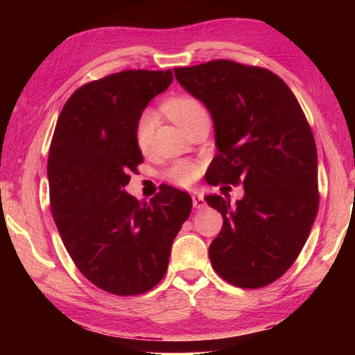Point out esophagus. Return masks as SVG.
<instances>
[{
    "mask_svg": "<svg viewBox=\"0 0 355 355\" xmlns=\"http://www.w3.org/2000/svg\"><path fill=\"white\" fill-rule=\"evenodd\" d=\"M192 205H194V208L197 209H202L205 208V200H203V197L199 194V192H192Z\"/></svg>",
    "mask_w": 355,
    "mask_h": 355,
    "instance_id": "1",
    "label": "esophagus"
}]
</instances>
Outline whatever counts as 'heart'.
Returning a JSON list of instances; mask_svg holds the SVG:
<instances>
[{"label":"heart","mask_w":355,"mask_h":355,"mask_svg":"<svg viewBox=\"0 0 355 355\" xmlns=\"http://www.w3.org/2000/svg\"><path fill=\"white\" fill-rule=\"evenodd\" d=\"M164 111L167 116H169L173 122L183 130L188 127L196 117H199L200 114L207 112L200 101L194 97H191V95H180V97L169 98L164 103ZM155 123H156L155 114L150 111L144 112L139 117V120H137L135 139H136L137 147H139V150H142V152L148 150L150 144H152ZM166 177L167 180H171V182L177 183L180 186H189L191 183L196 182L197 177H199V167H197L194 163H191V161H178V163H175L167 169Z\"/></svg>","instance_id":"b5f03b06"}]
</instances>
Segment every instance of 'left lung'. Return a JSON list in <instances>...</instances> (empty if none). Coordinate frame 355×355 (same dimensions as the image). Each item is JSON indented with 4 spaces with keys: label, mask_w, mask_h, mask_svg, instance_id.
I'll list each match as a JSON object with an SVG mask.
<instances>
[{
    "label": "left lung",
    "mask_w": 355,
    "mask_h": 355,
    "mask_svg": "<svg viewBox=\"0 0 355 355\" xmlns=\"http://www.w3.org/2000/svg\"><path fill=\"white\" fill-rule=\"evenodd\" d=\"M173 71L211 114L218 153L207 182L244 184L236 203L205 197L224 219L209 244L213 269L239 288L272 284L302 250L320 203L307 119L285 81L266 69L219 59Z\"/></svg>",
    "instance_id": "1"
}]
</instances>
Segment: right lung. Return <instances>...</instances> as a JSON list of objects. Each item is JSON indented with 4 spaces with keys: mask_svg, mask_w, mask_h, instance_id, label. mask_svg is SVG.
<instances>
[{
    "mask_svg": "<svg viewBox=\"0 0 355 355\" xmlns=\"http://www.w3.org/2000/svg\"><path fill=\"white\" fill-rule=\"evenodd\" d=\"M172 80L171 70H125L84 84L64 105L53 135V219L84 277L117 296L159 284L192 208L191 196L172 186L150 203L125 191L128 173L144 161L137 120Z\"/></svg>",
    "mask_w": 355,
    "mask_h": 355,
    "instance_id": "right-lung-1",
    "label": "right lung"
}]
</instances>
